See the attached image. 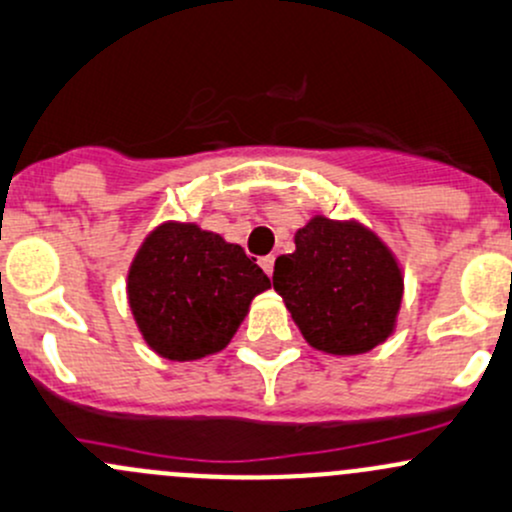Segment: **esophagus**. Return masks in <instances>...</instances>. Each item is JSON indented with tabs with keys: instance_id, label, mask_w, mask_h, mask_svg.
I'll return each mask as SVG.
<instances>
[{
	"instance_id": "obj_1",
	"label": "esophagus",
	"mask_w": 512,
	"mask_h": 512,
	"mask_svg": "<svg viewBox=\"0 0 512 512\" xmlns=\"http://www.w3.org/2000/svg\"><path fill=\"white\" fill-rule=\"evenodd\" d=\"M260 267L265 270L267 274L274 272V255H267V257H260Z\"/></svg>"
}]
</instances>
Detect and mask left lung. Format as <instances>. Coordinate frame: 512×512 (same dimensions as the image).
<instances>
[{
    "label": "left lung",
    "mask_w": 512,
    "mask_h": 512,
    "mask_svg": "<svg viewBox=\"0 0 512 512\" xmlns=\"http://www.w3.org/2000/svg\"><path fill=\"white\" fill-rule=\"evenodd\" d=\"M297 250L274 262V292L316 351L358 355L395 331L402 270L373 230L314 215L294 235Z\"/></svg>",
    "instance_id": "left-lung-1"
}]
</instances>
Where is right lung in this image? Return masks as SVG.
<instances>
[{
  "label": "right lung",
  "mask_w": 512,
  "mask_h": 512,
  "mask_svg": "<svg viewBox=\"0 0 512 512\" xmlns=\"http://www.w3.org/2000/svg\"><path fill=\"white\" fill-rule=\"evenodd\" d=\"M265 289L270 277L240 245L174 220L144 238L127 274L139 333L154 353L179 363L223 351Z\"/></svg>",
  "instance_id": "right-lung-1"
}]
</instances>
